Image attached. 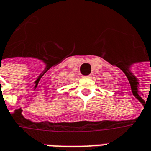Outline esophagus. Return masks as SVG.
Here are the masks:
<instances>
[{"label": "esophagus", "instance_id": "esophagus-1", "mask_svg": "<svg viewBox=\"0 0 151 151\" xmlns=\"http://www.w3.org/2000/svg\"><path fill=\"white\" fill-rule=\"evenodd\" d=\"M85 78H91V76H90V75H87V76H85Z\"/></svg>", "mask_w": 151, "mask_h": 151}]
</instances>
